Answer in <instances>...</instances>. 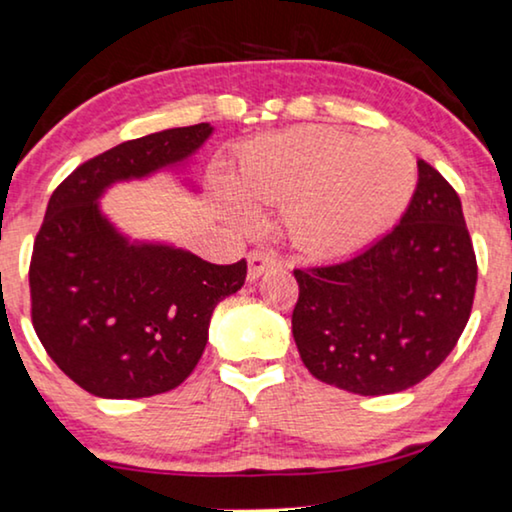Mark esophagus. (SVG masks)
<instances>
[{"mask_svg": "<svg viewBox=\"0 0 512 512\" xmlns=\"http://www.w3.org/2000/svg\"><path fill=\"white\" fill-rule=\"evenodd\" d=\"M281 264L278 260L276 252H267V250H252L248 252V278L250 281H255V278H260L264 271L267 269H274Z\"/></svg>", "mask_w": 512, "mask_h": 512, "instance_id": "1", "label": "esophagus"}]
</instances>
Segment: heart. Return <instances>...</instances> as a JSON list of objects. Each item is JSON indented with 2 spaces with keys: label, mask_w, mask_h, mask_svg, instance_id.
Masks as SVG:
<instances>
[{
  "label": "heart",
  "mask_w": 512,
  "mask_h": 512,
  "mask_svg": "<svg viewBox=\"0 0 512 512\" xmlns=\"http://www.w3.org/2000/svg\"><path fill=\"white\" fill-rule=\"evenodd\" d=\"M229 185L243 224L255 222L250 206H285L302 248L342 252L398 222L417 189V161L395 140L302 126L245 147Z\"/></svg>",
  "instance_id": "obj_1"
}]
</instances>
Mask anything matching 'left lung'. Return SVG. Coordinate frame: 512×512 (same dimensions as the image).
<instances>
[{"label": "left lung", "mask_w": 512, "mask_h": 512, "mask_svg": "<svg viewBox=\"0 0 512 512\" xmlns=\"http://www.w3.org/2000/svg\"><path fill=\"white\" fill-rule=\"evenodd\" d=\"M400 224L342 262L295 269L292 337L313 377L360 395L438 370L470 318L478 260L454 187L426 161Z\"/></svg>", "instance_id": "left-lung-1"}]
</instances>
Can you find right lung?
<instances>
[{
  "label": "right lung",
  "mask_w": 512,
  "mask_h": 512,
  "mask_svg": "<svg viewBox=\"0 0 512 512\" xmlns=\"http://www.w3.org/2000/svg\"><path fill=\"white\" fill-rule=\"evenodd\" d=\"M210 124L121 142L56 187L30 260V316L39 342L74 384L133 400L180 386L208 342L217 302L241 290L248 264H210L168 245H131L95 199L117 180L187 159Z\"/></svg>",
  "instance_id": "right-lung-1"
}]
</instances>
